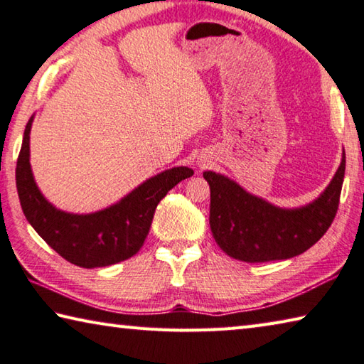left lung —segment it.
I'll return each mask as SVG.
<instances>
[{"mask_svg": "<svg viewBox=\"0 0 364 364\" xmlns=\"http://www.w3.org/2000/svg\"><path fill=\"white\" fill-rule=\"evenodd\" d=\"M345 175L341 167L324 193L300 208H279L228 178L204 171L210 186V228L220 249L236 260H286L315 245L336 218Z\"/></svg>", "mask_w": 364, "mask_h": 364, "instance_id": "left-lung-1", "label": "left lung"}]
</instances>
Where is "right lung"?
Masks as SVG:
<instances>
[{"label": "right lung", "mask_w": 364, "mask_h": 364, "mask_svg": "<svg viewBox=\"0 0 364 364\" xmlns=\"http://www.w3.org/2000/svg\"><path fill=\"white\" fill-rule=\"evenodd\" d=\"M32 120L23 132L16 168L22 210L49 247L77 267H107L133 257L143 247L159 202L178 183L194 175L188 167H176L147 180L106 210L90 215L60 212L41 196L30 170Z\"/></svg>", "instance_id": "1"}]
</instances>
